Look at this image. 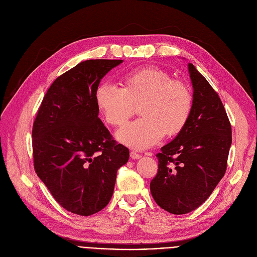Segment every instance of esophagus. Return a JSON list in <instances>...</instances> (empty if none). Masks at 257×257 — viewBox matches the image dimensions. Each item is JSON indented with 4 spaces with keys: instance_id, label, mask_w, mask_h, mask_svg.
Instances as JSON below:
<instances>
[{
    "instance_id": "34e87169",
    "label": "esophagus",
    "mask_w": 257,
    "mask_h": 257,
    "mask_svg": "<svg viewBox=\"0 0 257 257\" xmlns=\"http://www.w3.org/2000/svg\"><path fill=\"white\" fill-rule=\"evenodd\" d=\"M130 158H131L132 160H139V159L142 158V155L138 154V153L135 152V151H131V152H130Z\"/></svg>"
}]
</instances>
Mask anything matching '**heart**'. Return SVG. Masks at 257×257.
<instances>
[{
  "label": "heart",
  "instance_id": "heart-1",
  "mask_svg": "<svg viewBox=\"0 0 257 257\" xmlns=\"http://www.w3.org/2000/svg\"><path fill=\"white\" fill-rule=\"evenodd\" d=\"M142 103L143 116L116 132V139L131 148L152 147L164 135L174 137L187 125L193 98L189 87L159 68L149 66L127 72L121 88L103 82L95 90V104L108 124L121 126L135 113V105Z\"/></svg>",
  "mask_w": 257,
  "mask_h": 257
}]
</instances>
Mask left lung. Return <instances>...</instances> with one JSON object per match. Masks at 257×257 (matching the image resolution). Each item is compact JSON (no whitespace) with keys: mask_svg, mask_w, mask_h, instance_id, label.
Instances as JSON below:
<instances>
[{"mask_svg":"<svg viewBox=\"0 0 257 257\" xmlns=\"http://www.w3.org/2000/svg\"><path fill=\"white\" fill-rule=\"evenodd\" d=\"M191 115L182 132L161 148L150 191L162 209L186 214L198 208L225 175L232 143L231 125L218 94L193 64Z\"/></svg>","mask_w":257,"mask_h":257,"instance_id":"1","label":"left lung"}]
</instances>
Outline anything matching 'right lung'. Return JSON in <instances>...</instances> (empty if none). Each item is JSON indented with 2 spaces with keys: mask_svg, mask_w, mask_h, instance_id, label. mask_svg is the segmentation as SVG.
<instances>
[{
  "mask_svg": "<svg viewBox=\"0 0 257 257\" xmlns=\"http://www.w3.org/2000/svg\"><path fill=\"white\" fill-rule=\"evenodd\" d=\"M122 60H87L60 75L43 98L32 127L35 170L67 211L88 216L112 197L129 150L98 118L95 90Z\"/></svg>",
  "mask_w": 257,
  "mask_h": 257,
  "instance_id": "1",
  "label": "right lung"
}]
</instances>
